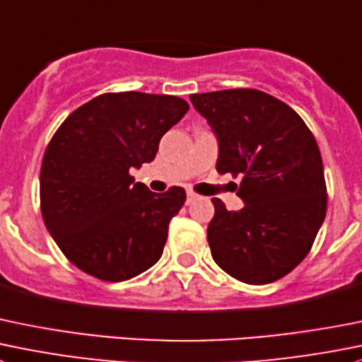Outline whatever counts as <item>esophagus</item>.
I'll list each match as a JSON object with an SVG mask.
<instances>
[{"mask_svg":"<svg viewBox=\"0 0 362 362\" xmlns=\"http://www.w3.org/2000/svg\"><path fill=\"white\" fill-rule=\"evenodd\" d=\"M199 196L196 194V192H192V191H187V203H192V202H196V199H198Z\"/></svg>","mask_w":362,"mask_h":362,"instance_id":"1","label":"esophagus"}]
</instances>
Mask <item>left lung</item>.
Wrapping results in <instances>:
<instances>
[{
	"instance_id": "1",
	"label": "left lung",
	"mask_w": 362,
	"mask_h": 362,
	"mask_svg": "<svg viewBox=\"0 0 362 362\" xmlns=\"http://www.w3.org/2000/svg\"><path fill=\"white\" fill-rule=\"evenodd\" d=\"M191 103L217 138V171L242 177L240 210L212 199L214 262L247 285L276 281L306 258L325 219L317 141L292 107L259 90L194 93Z\"/></svg>"
}]
</instances>
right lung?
<instances>
[{"mask_svg":"<svg viewBox=\"0 0 362 362\" xmlns=\"http://www.w3.org/2000/svg\"><path fill=\"white\" fill-rule=\"evenodd\" d=\"M187 110L173 95L104 93L77 107L52 136L40 170L42 217L77 269L117 283L160 258L185 191L152 192L131 170L152 163L160 138Z\"/></svg>","mask_w":362,"mask_h":362,"instance_id":"obj_1","label":"right lung"}]
</instances>
